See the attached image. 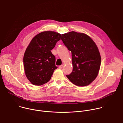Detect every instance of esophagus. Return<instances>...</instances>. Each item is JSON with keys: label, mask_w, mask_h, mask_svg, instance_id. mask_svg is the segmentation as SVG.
<instances>
[{"label": "esophagus", "mask_w": 123, "mask_h": 123, "mask_svg": "<svg viewBox=\"0 0 123 123\" xmlns=\"http://www.w3.org/2000/svg\"><path fill=\"white\" fill-rule=\"evenodd\" d=\"M63 66H63V65H61V66H59V68H60V69H61V68H63Z\"/></svg>", "instance_id": "obj_1"}]
</instances>
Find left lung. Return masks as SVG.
I'll return each instance as SVG.
<instances>
[{
	"instance_id": "1",
	"label": "left lung",
	"mask_w": 123,
	"mask_h": 123,
	"mask_svg": "<svg viewBox=\"0 0 123 123\" xmlns=\"http://www.w3.org/2000/svg\"><path fill=\"white\" fill-rule=\"evenodd\" d=\"M62 37L63 43L72 54L73 70L67 77L76 86L89 85L97 77L100 67L101 57L96 44L84 33L72 31Z\"/></svg>"
}]
</instances>
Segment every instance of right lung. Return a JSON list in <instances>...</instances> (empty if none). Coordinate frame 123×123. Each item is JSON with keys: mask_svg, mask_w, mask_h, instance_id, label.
Returning <instances> with one entry per match:
<instances>
[{"mask_svg": "<svg viewBox=\"0 0 123 123\" xmlns=\"http://www.w3.org/2000/svg\"><path fill=\"white\" fill-rule=\"evenodd\" d=\"M61 39V35L54 31L41 32L34 37L24 56L25 75L31 83L42 86L50 80L55 66V57L51 50Z\"/></svg>", "mask_w": 123, "mask_h": 123, "instance_id": "1", "label": "right lung"}]
</instances>
